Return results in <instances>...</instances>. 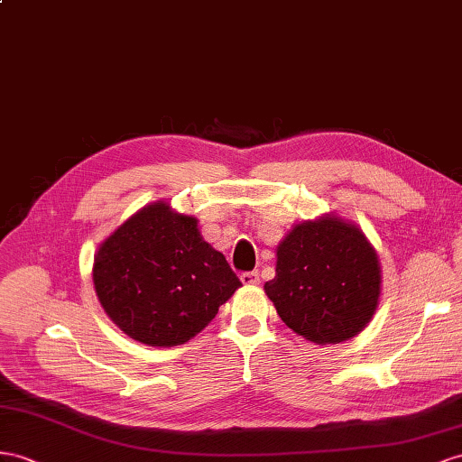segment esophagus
Masks as SVG:
<instances>
[{"label": "esophagus", "mask_w": 462, "mask_h": 462, "mask_svg": "<svg viewBox=\"0 0 462 462\" xmlns=\"http://www.w3.org/2000/svg\"><path fill=\"white\" fill-rule=\"evenodd\" d=\"M240 279H242L244 285H247V287L259 285V273H257V271H247V273L240 275Z\"/></svg>", "instance_id": "34e87169"}]
</instances>
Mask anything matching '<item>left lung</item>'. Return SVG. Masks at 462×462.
I'll return each instance as SVG.
<instances>
[{"label":"left lung","instance_id":"1","mask_svg":"<svg viewBox=\"0 0 462 462\" xmlns=\"http://www.w3.org/2000/svg\"><path fill=\"white\" fill-rule=\"evenodd\" d=\"M267 297L294 334L318 346L363 332L381 297L374 247L351 222L322 217L297 224L277 245Z\"/></svg>","mask_w":462,"mask_h":462}]
</instances>
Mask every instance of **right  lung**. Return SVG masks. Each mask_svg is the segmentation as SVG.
Returning <instances> with one entry per match:
<instances>
[{
    "label": "right lung",
    "instance_id": "obj_1",
    "mask_svg": "<svg viewBox=\"0 0 462 462\" xmlns=\"http://www.w3.org/2000/svg\"><path fill=\"white\" fill-rule=\"evenodd\" d=\"M93 285L103 310L126 336L173 347L205 329L242 282L226 257L203 240L195 217L158 200L99 245Z\"/></svg>",
    "mask_w": 462,
    "mask_h": 462
}]
</instances>
